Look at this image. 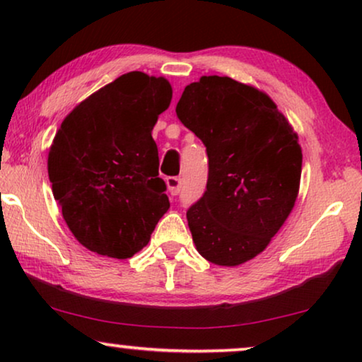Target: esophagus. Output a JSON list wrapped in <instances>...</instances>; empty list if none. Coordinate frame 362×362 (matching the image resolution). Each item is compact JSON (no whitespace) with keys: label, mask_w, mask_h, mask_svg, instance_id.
<instances>
[{"label":"esophagus","mask_w":362,"mask_h":362,"mask_svg":"<svg viewBox=\"0 0 362 362\" xmlns=\"http://www.w3.org/2000/svg\"><path fill=\"white\" fill-rule=\"evenodd\" d=\"M166 185H168V187H170L171 196L180 194V191H181V177H177V176H171V177H168V180H166Z\"/></svg>","instance_id":"obj_1"}]
</instances>
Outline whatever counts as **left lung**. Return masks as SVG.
Instances as JSON below:
<instances>
[{
    "label": "left lung",
    "instance_id": "obj_1",
    "mask_svg": "<svg viewBox=\"0 0 362 362\" xmlns=\"http://www.w3.org/2000/svg\"><path fill=\"white\" fill-rule=\"evenodd\" d=\"M176 115L209 158L206 192L186 212L196 249L216 265L244 264L267 249L293 209L298 135L265 92L230 77L189 83Z\"/></svg>",
    "mask_w": 362,
    "mask_h": 362
}]
</instances>
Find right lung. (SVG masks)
Masks as SVG:
<instances>
[{
	"instance_id": "right-lung-1",
	"label": "right lung",
	"mask_w": 362,
	"mask_h": 362,
	"mask_svg": "<svg viewBox=\"0 0 362 362\" xmlns=\"http://www.w3.org/2000/svg\"><path fill=\"white\" fill-rule=\"evenodd\" d=\"M165 77L128 72L64 118L47 158L54 199L88 250L130 259L170 209L151 130L170 107Z\"/></svg>"
}]
</instances>
